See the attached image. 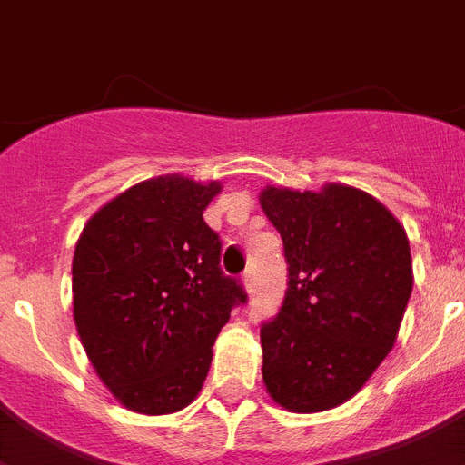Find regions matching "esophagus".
Returning <instances> with one entry per match:
<instances>
[{
  "label": "esophagus",
  "mask_w": 465,
  "mask_h": 465,
  "mask_svg": "<svg viewBox=\"0 0 465 465\" xmlns=\"http://www.w3.org/2000/svg\"><path fill=\"white\" fill-rule=\"evenodd\" d=\"M255 281H257L255 267L245 269V272H243V283H245V288H248V291H252V288H255Z\"/></svg>",
  "instance_id": "obj_1"
}]
</instances>
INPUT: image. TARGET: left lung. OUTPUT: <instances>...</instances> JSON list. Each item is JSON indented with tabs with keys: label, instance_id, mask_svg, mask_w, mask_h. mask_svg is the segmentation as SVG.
<instances>
[{
	"label": "left lung",
	"instance_id": "8db88e82",
	"mask_svg": "<svg viewBox=\"0 0 465 465\" xmlns=\"http://www.w3.org/2000/svg\"><path fill=\"white\" fill-rule=\"evenodd\" d=\"M260 203L288 264L279 314L260 329L264 385L288 411H326L357 395L395 345L413 288L409 239L352 186H267Z\"/></svg>",
	"mask_w": 465,
	"mask_h": 465
}]
</instances>
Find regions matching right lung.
Wrapping results in <instances>:
<instances>
[{
  "mask_svg": "<svg viewBox=\"0 0 465 465\" xmlns=\"http://www.w3.org/2000/svg\"><path fill=\"white\" fill-rule=\"evenodd\" d=\"M220 184L167 174L132 186L94 214L73 257V314L99 378L124 407L173 413L201 392L239 279L203 210Z\"/></svg>",
  "mask_w": 465,
  "mask_h": 465,
  "instance_id": "1",
  "label": "right lung"
}]
</instances>
